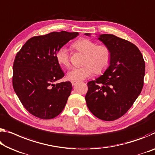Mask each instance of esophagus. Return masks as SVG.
<instances>
[{
    "label": "esophagus",
    "mask_w": 155,
    "mask_h": 155,
    "mask_svg": "<svg viewBox=\"0 0 155 155\" xmlns=\"http://www.w3.org/2000/svg\"><path fill=\"white\" fill-rule=\"evenodd\" d=\"M78 83L77 81H72V85H76Z\"/></svg>",
    "instance_id": "obj_1"
}]
</instances>
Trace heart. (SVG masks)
I'll list each match as a JSON object with an SVG mask.
<instances>
[{
	"mask_svg": "<svg viewBox=\"0 0 155 155\" xmlns=\"http://www.w3.org/2000/svg\"><path fill=\"white\" fill-rule=\"evenodd\" d=\"M75 50L85 54L84 65L80 68H72L67 74V78L72 81H83L90 77L94 72H102L108 65L111 53L106 45H98L87 38H82L73 43ZM60 65L68 67L70 65L68 50L65 47L58 49L56 55Z\"/></svg>",
	"mask_w": 155,
	"mask_h": 155,
	"instance_id": "1",
	"label": "heart"
}]
</instances>
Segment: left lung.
Instances as JSON below:
<instances>
[{"mask_svg":"<svg viewBox=\"0 0 155 155\" xmlns=\"http://www.w3.org/2000/svg\"><path fill=\"white\" fill-rule=\"evenodd\" d=\"M98 39L110 49V65L104 74L87 83L85 101L95 117L114 121L126 114L141 93L145 62L138 48L128 41L107 34Z\"/></svg>","mask_w":155,"mask_h":155,"instance_id":"8db88e82","label":"left lung"}]
</instances>
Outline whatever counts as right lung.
Here are the masks:
<instances>
[{"label":"right lung","mask_w":155,"mask_h":155,"mask_svg":"<svg viewBox=\"0 0 155 155\" xmlns=\"http://www.w3.org/2000/svg\"><path fill=\"white\" fill-rule=\"evenodd\" d=\"M78 32L54 31L29 38L16 54L13 65L14 92L34 116L50 119L63 111L72 89L70 81L54 84L64 77L56 55Z\"/></svg>","instance_id":"right-lung-1"}]
</instances>
